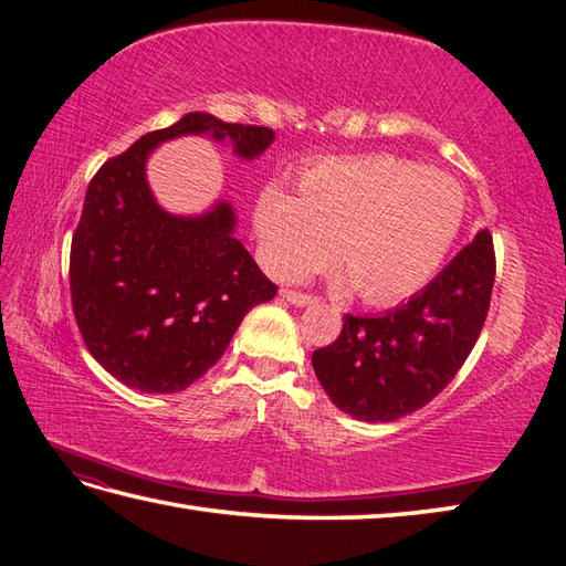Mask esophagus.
I'll return each mask as SVG.
<instances>
[{
	"mask_svg": "<svg viewBox=\"0 0 566 566\" xmlns=\"http://www.w3.org/2000/svg\"><path fill=\"white\" fill-rule=\"evenodd\" d=\"M282 298H286V302L294 306H308L316 302V296L304 294V292H294V290H282Z\"/></svg>",
	"mask_w": 566,
	"mask_h": 566,
	"instance_id": "34e87169",
	"label": "esophagus"
}]
</instances>
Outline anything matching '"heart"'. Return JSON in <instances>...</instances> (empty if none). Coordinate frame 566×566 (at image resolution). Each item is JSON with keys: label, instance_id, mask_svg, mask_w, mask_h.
I'll return each mask as SVG.
<instances>
[{"label": "heart", "instance_id": "1", "mask_svg": "<svg viewBox=\"0 0 566 566\" xmlns=\"http://www.w3.org/2000/svg\"><path fill=\"white\" fill-rule=\"evenodd\" d=\"M464 221V191L450 175L394 155L326 160L302 177L298 199L264 191L255 228L272 272L294 280L326 260L367 304H391L423 286Z\"/></svg>", "mask_w": 566, "mask_h": 566}]
</instances>
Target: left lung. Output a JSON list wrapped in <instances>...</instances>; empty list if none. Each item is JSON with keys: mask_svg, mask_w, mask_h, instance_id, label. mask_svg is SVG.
Instances as JSON below:
<instances>
[{"mask_svg": "<svg viewBox=\"0 0 566 566\" xmlns=\"http://www.w3.org/2000/svg\"><path fill=\"white\" fill-rule=\"evenodd\" d=\"M496 258L479 231L436 280L381 316H350L311 363L331 401L367 423L418 411L448 387L482 333Z\"/></svg>", "mask_w": 566, "mask_h": 566, "instance_id": "obj_1", "label": "left lung"}]
</instances>
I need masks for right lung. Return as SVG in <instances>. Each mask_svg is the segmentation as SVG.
Instances as JSON below:
<instances>
[{
  "instance_id": "add662e5",
  "label": "right lung",
  "mask_w": 566,
  "mask_h": 566,
  "mask_svg": "<svg viewBox=\"0 0 566 566\" xmlns=\"http://www.w3.org/2000/svg\"><path fill=\"white\" fill-rule=\"evenodd\" d=\"M179 136L231 140L238 158L255 160L274 130L185 114L140 136L92 177L70 248L72 311L92 357L146 394L182 391L207 375L248 311L276 294L233 235L231 203L175 216L155 201L148 155Z\"/></svg>"
}]
</instances>
